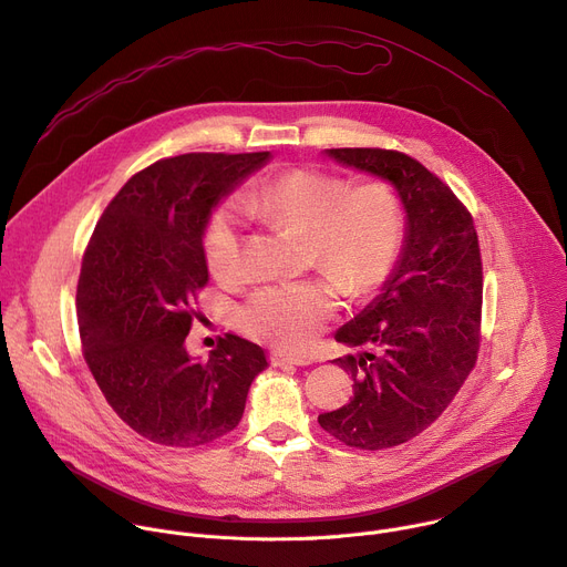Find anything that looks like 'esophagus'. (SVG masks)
<instances>
[{"mask_svg":"<svg viewBox=\"0 0 567 567\" xmlns=\"http://www.w3.org/2000/svg\"><path fill=\"white\" fill-rule=\"evenodd\" d=\"M271 364L274 367H307V364H312V359L276 350V352H271Z\"/></svg>","mask_w":567,"mask_h":567,"instance_id":"obj_1","label":"esophagus"}]
</instances>
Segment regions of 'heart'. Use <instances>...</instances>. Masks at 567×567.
I'll list each match as a JSON object with an SVG mask.
<instances>
[{
  "label": "heart",
  "instance_id": "1",
  "mask_svg": "<svg viewBox=\"0 0 567 567\" xmlns=\"http://www.w3.org/2000/svg\"><path fill=\"white\" fill-rule=\"evenodd\" d=\"M246 215L305 237L307 262L328 278L260 289L241 307V328L260 341L300 350L350 296L375 289L393 269L404 233L402 203L384 181L348 187L317 169H291L244 194ZM205 260L219 282L241 278V221L233 208L213 215L203 237Z\"/></svg>",
  "mask_w": 567,
  "mask_h": 567
}]
</instances>
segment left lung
Masks as SVG:
<instances>
[{"label": "left lung", "mask_w": 567, "mask_h": 567, "mask_svg": "<svg viewBox=\"0 0 567 567\" xmlns=\"http://www.w3.org/2000/svg\"><path fill=\"white\" fill-rule=\"evenodd\" d=\"M341 167L386 181L404 237L378 296L334 332L354 354L348 404L321 427L359 450L400 445L427 430L471 375L480 350L482 260L471 213L419 161L386 148H326Z\"/></svg>", "instance_id": "left-lung-1"}]
</instances>
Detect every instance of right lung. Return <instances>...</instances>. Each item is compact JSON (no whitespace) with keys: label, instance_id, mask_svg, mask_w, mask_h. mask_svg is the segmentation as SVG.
<instances>
[{"label":"right lung","instance_id":"right-lung-1","mask_svg":"<svg viewBox=\"0 0 567 567\" xmlns=\"http://www.w3.org/2000/svg\"><path fill=\"white\" fill-rule=\"evenodd\" d=\"M271 153H187L135 174L101 215L81 265L76 315L85 362L115 414L172 447L210 443L241 421L267 352L237 334L208 359L185 339L205 287L203 237L217 205Z\"/></svg>","mask_w":567,"mask_h":567}]
</instances>
